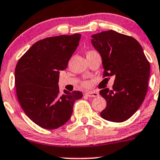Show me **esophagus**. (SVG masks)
I'll return each mask as SVG.
<instances>
[{
  "label": "esophagus",
  "mask_w": 160,
  "mask_h": 160,
  "mask_svg": "<svg viewBox=\"0 0 160 160\" xmlns=\"http://www.w3.org/2000/svg\"><path fill=\"white\" fill-rule=\"evenodd\" d=\"M85 95L89 97H97L99 96V92L96 91H89V92H85Z\"/></svg>",
  "instance_id": "obj_1"
}]
</instances>
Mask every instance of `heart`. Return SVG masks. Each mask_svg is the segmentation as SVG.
I'll list each match as a JSON object with an SVG mask.
<instances>
[{
  "mask_svg": "<svg viewBox=\"0 0 160 160\" xmlns=\"http://www.w3.org/2000/svg\"><path fill=\"white\" fill-rule=\"evenodd\" d=\"M93 52V51H90V52H88L87 53H89V52Z\"/></svg>",
  "mask_w": 160,
  "mask_h": 160,
  "instance_id": "b5f03b06",
  "label": "heart"
}]
</instances>
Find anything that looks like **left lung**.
<instances>
[{
	"label": "left lung",
	"instance_id": "1",
	"mask_svg": "<svg viewBox=\"0 0 160 160\" xmlns=\"http://www.w3.org/2000/svg\"><path fill=\"white\" fill-rule=\"evenodd\" d=\"M91 38L92 46L101 55L104 76L115 77L112 90H100L107 102L100 115L109 122H123L138 111L145 99L150 63L140 43L131 36L108 30Z\"/></svg>",
	"mask_w": 160,
	"mask_h": 160
}]
</instances>
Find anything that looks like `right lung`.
Wrapping results in <instances>:
<instances>
[{"instance_id":"right-lung-1","label":"right lung","mask_w":160,"mask_h":160,"mask_svg":"<svg viewBox=\"0 0 160 160\" xmlns=\"http://www.w3.org/2000/svg\"><path fill=\"white\" fill-rule=\"evenodd\" d=\"M81 35L58 36L40 40L17 62L15 69L17 95L22 110L35 124L45 129H56L71 117L80 91L61 94V71L79 45Z\"/></svg>"}]
</instances>
